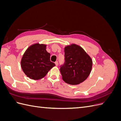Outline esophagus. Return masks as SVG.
<instances>
[{
	"mask_svg": "<svg viewBox=\"0 0 121 121\" xmlns=\"http://www.w3.org/2000/svg\"><path fill=\"white\" fill-rule=\"evenodd\" d=\"M55 64H56V66H57V65H58V61H56L55 62Z\"/></svg>",
	"mask_w": 121,
	"mask_h": 121,
	"instance_id": "esophagus-1",
	"label": "esophagus"
}]
</instances>
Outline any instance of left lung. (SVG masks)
<instances>
[{"mask_svg": "<svg viewBox=\"0 0 121 121\" xmlns=\"http://www.w3.org/2000/svg\"><path fill=\"white\" fill-rule=\"evenodd\" d=\"M64 63L60 65V71L64 81L71 85L83 82L89 76L92 61L81 47L76 44L65 48Z\"/></svg>", "mask_w": 121, "mask_h": 121, "instance_id": "obj_1", "label": "left lung"}]
</instances>
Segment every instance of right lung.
<instances>
[{
  "instance_id": "obj_1",
  "label": "right lung",
  "mask_w": 121,
  "mask_h": 121,
  "mask_svg": "<svg viewBox=\"0 0 121 121\" xmlns=\"http://www.w3.org/2000/svg\"><path fill=\"white\" fill-rule=\"evenodd\" d=\"M50 54L46 50V45L35 44L26 51L21 60V67L28 77L39 80L45 77L56 65L50 60Z\"/></svg>"
}]
</instances>
